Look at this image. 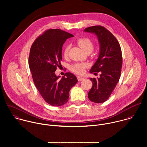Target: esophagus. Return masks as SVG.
Listing matches in <instances>:
<instances>
[{
  "instance_id": "1",
  "label": "esophagus",
  "mask_w": 147,
  "mask_h": 147,
  "mask_svg": "<svg viewBox=\"0 0 147 147\" xmlns=\"http://www.w3.org/2000/svg\"><path fill=\"white\" fill-rule=\"evenodd\" d=\"M77 79H78V81H82V80H84V78H82V77H77Z\"/></svg>"
}]
</instances>
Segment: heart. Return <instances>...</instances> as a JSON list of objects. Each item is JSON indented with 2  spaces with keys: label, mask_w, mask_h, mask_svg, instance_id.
Segmentation results:
<instances>
[{
  "label": "heart",
  "mask_w": 147,
  "mask_h": 147,
  "mask_svg": "<svg viewBox=\"0 0 147 147\" xmlns=\"http://www.w3.org/2000/svg\"><path fill=\"white\" fill-rule=\"evenodd\" d=\"M77 45L86 53H91L94 49V44L91 39L88 38H80L77 40ZM70 47L67 45L65 47L63 50V55L67 57L69 55ZM87 65L83 63H76L71 66V70L79 75L82 74L85 71V69Z\"/></svg>",
  "instance_id": "b5f03b06"
}]
</instances>
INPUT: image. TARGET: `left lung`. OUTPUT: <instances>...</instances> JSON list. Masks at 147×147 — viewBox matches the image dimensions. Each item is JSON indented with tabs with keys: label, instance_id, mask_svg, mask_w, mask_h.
Masks as SVG:
<instances>
[{
	"label": "left lung",
	"instance_id": "1",
	"mask_svg": "<svg viewBox=\"0 0 147 147\" xmlns=\"http://www.w3.org/2000/svg\"><path fill=\"white\" fill-rule=\"evenodd\" d=\"M84 31L96 35L100 44L98 59L90 70V73L94 74L100 72V77L90 78L92 86L88 96L92 102L102 103L108 99L120 79L123 61L121 50L115 36L104 27L92 26L86 28Z\"/></svg>",
	"mask_w": 147,
	"mask_h": 147
}]
</instances>
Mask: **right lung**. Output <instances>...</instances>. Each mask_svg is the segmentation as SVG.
<instances>
[{
  "instance_id": "add662e5",
  "label": "right lung",
  "mask_w": 147,
  "mask_h": 147,
  "mask_svg": "<svg viewBox=\"0 0 147 147\" xmlns=\"http://www.w3.org/2000/svg\"><path fill=\"white\" fill-rule=\"evenodd\" d=\"M73 36L60 29H49L34 40L30 49L28 64L34 84L45 101L53 107L68 101L69 91L78 81L71 73L61 79L55 74L61 65L63 45Z\"/></svg>"
}]
</instances>
